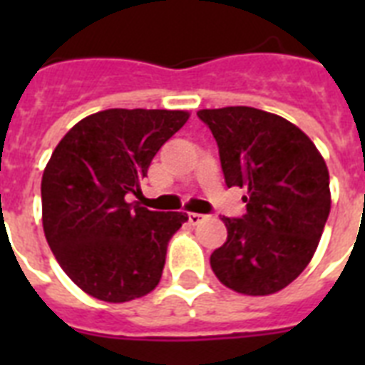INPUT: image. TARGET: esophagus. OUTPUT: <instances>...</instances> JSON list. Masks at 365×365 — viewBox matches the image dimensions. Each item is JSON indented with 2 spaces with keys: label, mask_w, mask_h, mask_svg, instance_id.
<instances>
[{
  "label": "esophagus",
  "mask_w": 365,
  "mask_h": 365,
  "mask_svg": "<svg viewBox=\"0 0 365 365\" xmlns=\"http://www.w3.org/2000/svg\"><path fill=\"white\" fill-rule=\"evenodd\" d=\"M187 217H189V223H191V225H199L202 220H206L205 214H197V212H191Z\"/></svg>",
  "instance_id": "obj_1"
}]
</instances>
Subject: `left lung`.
<instances>
[{
  "label": "left lung",
  "mask_w": 365,
  "mask_h": 365,
  "mask_svg": "<svg viewBox=\"0 0 365 365\" xmlns=\"http://www.w3.org/2000/svg\"><path fill=\"white\" fill-rule=\"evenodd\" d=\"M220 149L227 187L248 189L246 212L223 217L227 240L210 267L220 282L269 295L299 277L329 216V174L311 138L269 111L248 106L200 110Z\"/></svg>",
  "instance_id": "left-lung-1"
}]
</instances>
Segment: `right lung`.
<instances>
[{"label": "right lung", "mask_w": 365, "mask_h": 365, "mask_svg": "<svg viewBox=\"0 0 365 365\" xmlns=\"http://www.w3.org/2000/svg\"><path fill=\"white\" fill-rule=\"evenodd\" d=\"M187 111L106 110L77 123L51 155L41 180L43 229L73 282L100 301L125 303L159 284L183 212L128 202Z\"/></svg>", "instance_id": "right-lung-1"}]
</instances>
